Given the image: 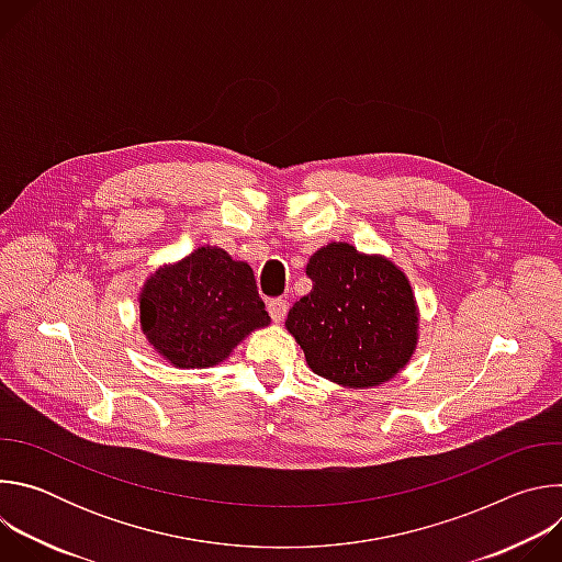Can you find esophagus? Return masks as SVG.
<instances>
[{
  "label": "esophagus",
  "instance_id": "34e87169",
  "mask_svg": "<svg viewBox=\"0 0 562 562\" xmlns=\"http://www.w3.org/2000/svg\"><path fill=\"white\" fill-rule=\"evenodd\" d=\"M267 308H269V315H271L273 323H282L284 315H286V300L273 297V300H269Z\"/></svg>",
  "mask_w": 562,
  "mask_h": 562
}]
</instances>
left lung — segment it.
Listing matches in <instances>:
<instances>
[{
  "instance_id": "1",
  "label": "left lung",
  "mask_w": 562,
  "mask_h": 562,
  "mask_svg": "<svg viewBox=\"0 0 562 562\" xmlns=\"http://www.w3.org/2000/svg\"><path fill=\"white\" fill-rule=\"evenodd\" d=\"M306 276L313 289L291 306L286 329L317 375L367 389L409 362L418 311L407 276L393 262L331 243L311 256Z\"/></svg>"
}]
</instances>
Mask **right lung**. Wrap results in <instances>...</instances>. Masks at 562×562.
<instances>
[{
  "mask_svg": "<svg viewBox=\"0 0 562 562\" xmlns=\"http://www.w3.org/2000/svg\"><path fill=\"white\" fill-rule=\"evenodd\" d=\"M142 331L180 369L222 362L245 336L271 323L254 269L217 247H200L155 271L139 295Z\"/></svg>",
  "mask_w": 562,
  "mask_h": 562,
  "instance_id": "obj_1",
  "label": "right lung"
}]
</instances>
